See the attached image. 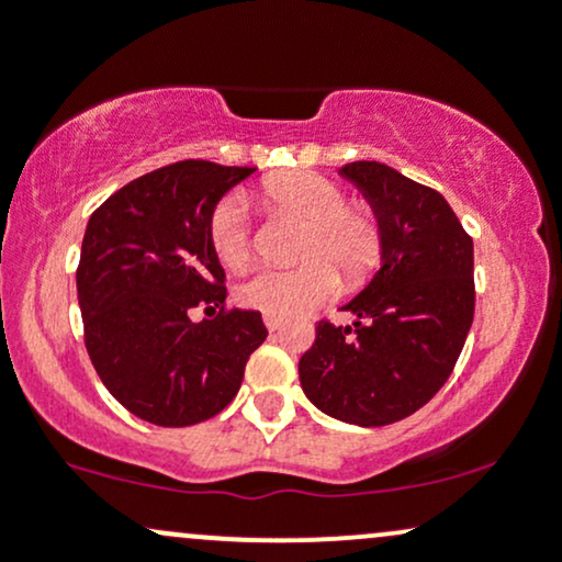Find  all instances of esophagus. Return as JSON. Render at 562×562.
Returning a JSON list of instances; mask_svg holds the SVG:
<instances>
[{
	"mask_svg": "<svg viewBox=\"0 0 562 562\" xmlns=\"http://www.w3.org/2000/svg\"><path fill=\"white\" fill-rule=\"evenodd\" d=\"M263 325H267L269 333H274V330H280V327H282V319H277V317H263Z\"/></svg>",
	"mask_w": 562,
	"mask_h": 562,
	"instance_id": "esophagus-1",
	"label": "esophagus"
}]
</instances>
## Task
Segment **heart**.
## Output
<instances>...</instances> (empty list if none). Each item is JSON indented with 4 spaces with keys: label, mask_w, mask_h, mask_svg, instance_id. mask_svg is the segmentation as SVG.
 Wrapping results in <instances>:
<instances>
[{
    "label": "heart",
    "mask_w": 562,
    "mask_h": 562,
    "mask_svg": "<svg viewBox=\"0 0 562 562\" xmlns=\"http://www.w3.org/2000/svg\"><path fill=\"white\" fill-rule=\"evenodd\" d=\"M256 200L269 216L303 224L295 269H263L245 280L237 299L267 317L290 319L314 312L340 288H359L380 269L385 250L383 227L364 205H348L346 192L333 179L308 171L274 173L263 179ZM209 240L227 269L248 267L250 229L243 205L224 200L209 222ZM338 268L337 273L334 269Z\"/></svg>",
    "instance_id": "heart-1"
}]
</instances>
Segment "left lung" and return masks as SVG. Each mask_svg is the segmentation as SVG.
<instances>
[{
	"instance_id": "left-lung-1",
	"label": "left lung",
	"mask_w": 562,
	"mask_h": 562,
	"mask_svg": "<svg viewBox=\"0 0 562 562\" xmlns=\"http://www.w3.org/2000/svg\"><path fill=\"white\" fill-rule=\"evenodd\" d=\"M378 216L385 250L362 293L344 306L357 322L322 319L301 357L306 398L362 428L404 420L447 383L473 325V240L441 192L378 160L338 171Z\"/></svg>"
}]
</instances>
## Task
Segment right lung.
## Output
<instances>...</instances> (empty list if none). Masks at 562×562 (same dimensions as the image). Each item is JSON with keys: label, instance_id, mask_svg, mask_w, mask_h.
<instances>
[{"label": "right lung", "instance_id": "add662e5", "mask_svg": "<svg viewBox=\"0 0 562 562\" xmlns=\"http://www.w3.org/2000/svg\"><path fill=\"white\" fill-rule=\"evenodd\" d=\"M256 169L179 160L134 179L89 216L76 269L83 344L139 420L184 428L218 415L267 340L259 312L224 308L209 222ZM220 314L195 323L191 308Z\"/></svg>", "mask_w": 562, "mask_h": 562}]
</instances>
